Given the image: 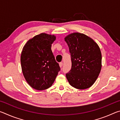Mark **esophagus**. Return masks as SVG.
<instances>
[{
	"instance_id": "1",
	"label": "esophagus",
	"mask_w": 120,
	"mask_h": 120,
	"mask_svg": "<svg viewBox=\"0 0 120 120\" xmlns=\"http://www.w3.org/2000/svg\"><path fill=\"white\" fill-rule=\"evenodd\" d=\"M59 66L60 68H62V67L63 66V62H60L59 63Z\"/></svg>"
}]
</instances>
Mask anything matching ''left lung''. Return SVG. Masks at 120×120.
<instances>
[{"label":"left lung","instance_id":"1","mask_svg":"<svg viewBox=\"0 0 120 120\" xmlns=\"http://www.w3.org/2000/svg\"><path fill=\"white\" fill-rule=\"evenodd\" d=\"M71 55L72 66L66 74L70 85L78 89L88 88L94 84L101 68L100 49L92 38L73 33L64 38Z\"/></svg>","mask_w":120,"mask_h":120}]
</instances>
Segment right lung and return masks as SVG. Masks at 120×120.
<instances>
[{
  "instance_id": "1",
  "label": "right lung",
  "mask_w": 120,
  "mask_h": 120,
  "mask_svg": "<svg viewBox=\"0 0 120 120\" xmlns=\"http://www.w3.org/2000/svg\"><path fill=\"white\" fill-rule=\"evenodd\" d=\"M54 35L41 33L26 42L21 53L22 70L32 88L44 90L52 86L60 68L51 50Z\"/></svg>"
}]
</instances>
